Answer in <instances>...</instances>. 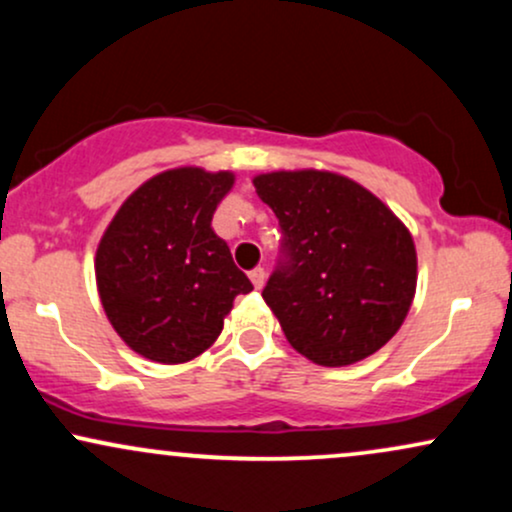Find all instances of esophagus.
<instances>
[{
	"label": "esophagus",
	"mask_w": 512,
	"mask_h": 512,
	"mask_svg": "<svg viewBox=\"0 0 512 512\" xmlns=\"http://www.w3.org/2000/svg\"><path fill=\"white\" fill-rule=\"evenodd\" d=\"M264 279H267V272H264V267H255L250 272V281L255 284V289H262Z\"/></svg>",
	"instance_id": "esophagus-1"
}]
</instances>
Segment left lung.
I'll return each instance as SVG.
<instances>
[{
	"instance_id": "left-lung-1",
	"label": "left lung",
	"mask_w": 512,
	"mask_h": 512,
	"mask_svg": "<svg viewBox=\"0 0 512 512\" xmlns=\"http://www.w3.org/2000/svg\"><path fill=\"white\" fill-rule=\"evenodd\" d=\"M252 182L284 233L262 298L289 344L327 368L375 354L414 301L407 226L373 192L330 170H276Z\"/></svg>"
}]
</instances>
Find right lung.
Listing matches in <instances>:
<instances>
[{
    "label": "right lung",
    "instance_id": "add662e5",
    "mask_svg": "<svg viewBox=\"0 0 512 512\" xmlns=\"http://www.w3.org/2000/svg\"><path fill=\"white\" fill-rule=\"evenodd\" d=\"M233 173L173 168L146 180L117 209L96 252L105 315L129 349L156 363L207 351L252 284L211 228Z\"/></svg>",
    "mask_w": 512,
    "mask_h": 512
}]
</instances>
